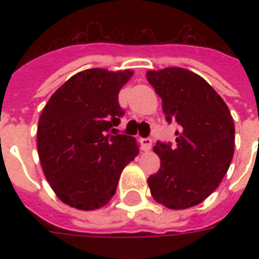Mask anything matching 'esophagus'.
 Here are the masks:
<instances>
[{"mask_svg":"<svg viewBox=\"0 0 259 259\" xmlns=\"http://www.w3.org/2000/svg\"><path fill=\"white\" fill-rule=\"evenodd\" d=\"M140 142H141V149L144 152H149L150 148H152V140L150 138H141Z\"/></svg>","mask_w":259,"mask_h":259,"instance_id":"obj_1","label":"esophagus"}]
</instances>
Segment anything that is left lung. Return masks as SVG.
<instances>
[{"label": "left lung", "instance_id": "obj_1", "mask_svg": "<svg viewBox=\"0 0 259 259\" xmlns=\"http://www.w3.org/2000/svg\"><path fill=\"white\" fill-rule=\"evenodd\" d=\"M162 99L166 121L180 125L176 145L157 142L161 165L148 179L157 203L170 209L199 204L219 187L234 156L235 126L221 95L192 71L180 67L148 71Z\"/></svg>", "mask_w": 259, "mask_h": 259}]
</instances>
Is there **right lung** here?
I'll return each instance as SVG.
<instances>
[{
    "mask_svg": "<svg viewBox=\"0 0 259 259\" xmlns=\"http://www.w3.org/2000/svg\"><path fill=\"white\" fill-rule=\"evenodd\" d=\"M132 76L130 70L80 71L55 91L38 118L42 172L70 207L93 211L107 204L123 168L138 154L136 138L113 129L123 114L118 94Z\"/></svg>",
    "mask_w": 259,
    "mask_h": 259,
    "instance_id": "obj_1",
    "label": "right lung"
}]
</instances>
